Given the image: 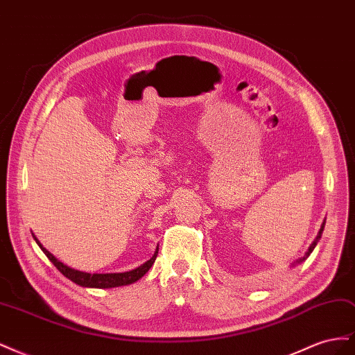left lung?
Instances as JSON below:
<instances>
[{
    "label": "left lung",
    "instance_id": "8db88e82",
    "mask_svg": "<svg viewBox=\"0 0 355 355\" xmlns=\"http://www.w3.org/2000/svg\"><path fill=\"white\" fill-rule=\"evenodd\" d=\"M324 225H326V220H323V223H321V227H320V231H318V234H317V237H315V240L313 241V243H311V245L308 247V250L305 252V254L302 256V257H299V259H296L292 265H290V266H296V265H299V263H302L305 259H306V257L311 254V253H313V250L315 249V245H317V243L320 241V239H321V234H323V231H324Z\"/></svg>",
    "mask_w": 355,
    "mask_h": 355
}]
</instances>
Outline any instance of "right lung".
<instances>
[{
  "instance_id": "obj_1",
  "label": "right lung",
  "mask_w": 355,
  "mask_h": 355,
  "mask_svg": "<svg viewBox=\"0 0 355 355\" xmlns=\"http://www.w3.org/2000/svg\"><path fill=\"white\" fill-rule=\"evenodd\" d=\"M32 237L37 241V244L40 245V249L44 252V254L49 257L50 262L55 265L58 270L65 275L67 278H69L71 282H73L75 284H78L81 287H92V288H112V287H120V286H127L136 283L141 278L151 270V266L154 265L157 254H158V245L153 254V257L149 261H146L145 263H142L141 266L135 268L132 271H125V272H108V274H90V272H83L78 270H73V268H69L68 265L62 263L59 259H56L46 247H42V244L38 241V239L32 234Z\"/></svg>"
}]
</instances>
